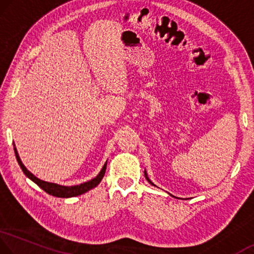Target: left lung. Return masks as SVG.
I'll list each match as a JSON object with an SVG mask.
<instances>
[{
  "instance_id": "8db88e82",
  "label": "left lung",
  "mask_w": 254,
  "mask_h": 254,
  "mask_svg": "<svg viewBox=\"0 0 254 254\" xmlns=\"http://www.w3.org/2000/svg\"><path fill=\"white\" fill-rule=\"evenodd\" d=\"M144 175H145V178H146V179H147V182H149V183H150V184H151V185H153V186H155V185H154V184H153V183H152V182H151V181H150V179H149V177H147V174H146V171H144Z\"/></svg>"
}]
</instances>
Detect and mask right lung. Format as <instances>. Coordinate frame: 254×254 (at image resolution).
Segmentation results:
<instances>
[{"label":"right lung","instance_id":"right-lung-1","mask_svg":"<svg viewBox=\"0 0 254 254\" xmlns=\"http://www.w3.org/2000/svg\"><path fill=\"white\" fill-rule=\"evenodd\" d=\"M14 153H15V158H17L19 166H20V168L23 171V174H25L29 179H32L35 184L40 186L43 190H45L48 194L53 195V196H57V197H73V196H78V195H81L88 192L89 190L94 189V187H96L100 184V182L102 181V178L105 174V169H107V162H105L102 170L100 171V174L97 175L95 178L91 179V181L83 183V184H79V185H75V186H62V185L54 184V183L41 181L40 178L35 177L34 175L30 173L29 170H27V168L23 166L20 158H19V154L17 152V149H15V146H14Z\"/></svg>","mask_w":254,"mask_h":254}]
</instances>
